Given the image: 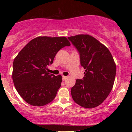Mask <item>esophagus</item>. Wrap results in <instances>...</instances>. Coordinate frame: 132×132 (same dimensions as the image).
Here are the masks:
<instances>
[{
  "label": "esophagus",
  "instance_id": "esophagus-1",
  "mask_svg": "<svg viewBox=\"0 0 132 132\" xmlns=\"http://www.w3.org/2000/svg\"><path fill=\"white\" fill-rule=\"evenodd\" d=\"M67 79V76H62V80H64V81L65 80Z\"/></svg>",
  "mask_w": 132,
  "mask_h": 132
}]
</instances>
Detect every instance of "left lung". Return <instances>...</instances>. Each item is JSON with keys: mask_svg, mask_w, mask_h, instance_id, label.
<instances>
[{"mask_svg": "<svg viewBox=\"0 0 132 132\" xmlns=\"http://www.w3.org/2000/svg\"><path fill=\"white\" fill-rule=\"evenodd\" d=\"M80 55L84 69L83 79H77L71 88L73 100L85 108L102 104L112 89L116 75V65L105 46L89 35L80 34L68 37Z\"/></svg>", "mask_w": 132, "mask_h": 132, "instance_id": "1", "label": "left lung"}]
</instances>
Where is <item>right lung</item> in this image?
I'll list each match as a JSON object with an SVG mask.
<instances>
[{
	"instance_id": "add662e5",
	"label": "right lung",
	"mask_w": 132,
	"mask_h": 132,
	"mask_svg": "<svg viewBox=\"0 0 132 132\" xmlns=\"http://www.w3.org/2000/svg\"><path fill=\"white\" fill-rule=\"evenodd\" d=\"M66 37H38L30 41L13 62L12 80L22 98L34 106H43L54 100L61 87L62 76L47 71L57 52L70 46Z\"/></svg>"
}]
</instances>
